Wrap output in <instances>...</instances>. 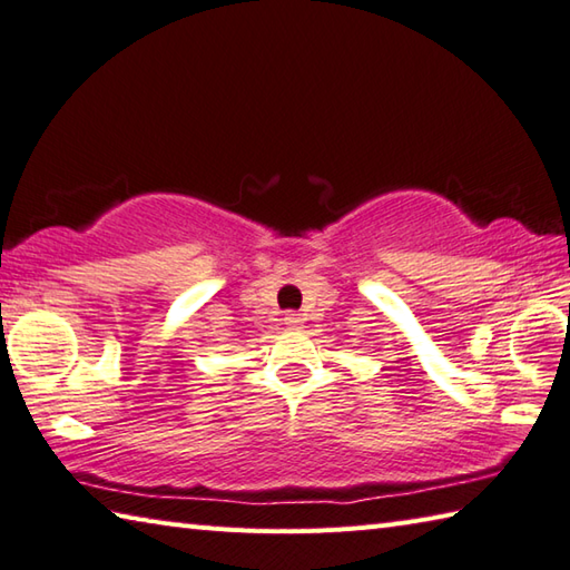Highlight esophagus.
<instances>
[{
    "label": "esophagus",
    "instance_id": "1",
    "mask_svg": "<svg viewBox=\"0 0 570 570\" xmlns=\"http://www.w3.org/2000/svg\"><path fill=\"white\" fill-rule=\"evenodd\" d=\"M285 324L289 330H299L302 327V317L297 315V312H287L285 315Z\"/></svg>",
    "mask_w": 570,
    "mask_h": 570
}]
</instances>
